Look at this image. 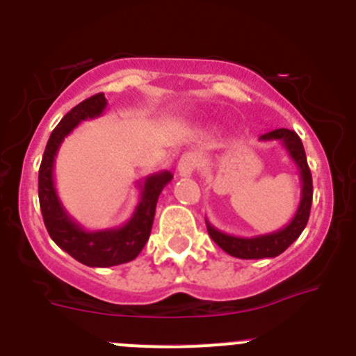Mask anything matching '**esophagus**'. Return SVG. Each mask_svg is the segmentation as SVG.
<instances>
[{
	"label": "esophagus",
	"instance_id": "34e87169",
	"mask_svg": "<svg viewBox=\"0 0 356 356\" xmlns=\"http://www.w3.org/2000/svg\"><path fill=\"white\" fill-rule=\"evenodd\" d=\"M196 168H198V158L193 155V153L182 155V158L177 163V172L181 177H189L191 174H195Z\"/></svg>",
	"mask_w": 356,
	"mask_h": 356
}]
</instances>
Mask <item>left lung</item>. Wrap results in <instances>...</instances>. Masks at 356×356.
<instances>
[{
    "label": "left lung",
    "instance_id": "8db88e82",
    "mask_svg": "<svg viewBox=\"0 0 356 356\" xmlns=\"http://www.w3.org/2000/svg\"><path fill=\"white\" fill-rule=\"evenodd\" d=\"M260 141H279L284 149L288 152L291 160L300 170L301 179V198L300 204L296 208V213L291 218L288 225L282 229L268 234L251 236V238H241V236L225 234V232L218 231L217 227L207 222V229L210 238L217 243L225 253L231 257L243 258V260H258V258H274L279 257L282 251L300 238L303 229L307 227L308 217H310L312 208V196H314V186H312V174L307 163V155H305V148L301 139L298 138L296 132L289 131V129H275V131L267 132V134L260 136Z\"/></svg>",
    "mask_w": 356,
    "mask_h": 356
}]
</instances>
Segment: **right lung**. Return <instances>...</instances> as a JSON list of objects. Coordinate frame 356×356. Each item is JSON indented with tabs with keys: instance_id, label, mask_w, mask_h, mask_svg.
<instances>
[{
	"instance_id": "obj_1",
	"label": "right lung",
	"mask_w": 356,
	"mask_h": 356,
	"mask_svg": "<svg viewBox=\"0 0 356 356\" xmlns=\"http://www.w3.org/2000/svg\"><path fill=\"white\" fill-rule=\"evenodd\" d=\"M106 98L103 92L91 96L74 106L60 120L55 131L49 136L39 167V204L44 218L48 234L63 251L88 267H113L134 260L152 232L155 208L160 193L172 181L174 175L168 170L148 175L145 181L138 182L141 196L132 217L120 227L88 231L68 215L55 188V158L63 139L77 127L81 122L99 117L106 108Z\"/></svg>"
}]
</instances>
